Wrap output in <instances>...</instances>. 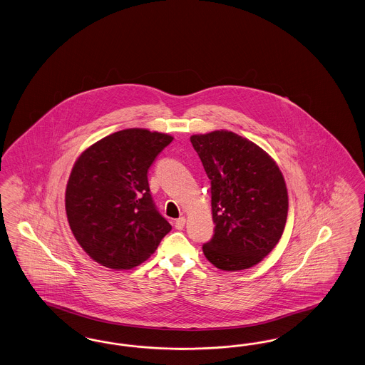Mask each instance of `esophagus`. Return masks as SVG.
Segmentation results:
<instances>
[{
  "label": "esophagus",
  "instance_id": "esophagus-1",
  "mask_svg": "<svg viewBox=\"0 0 365 365\" xmlns=\"http://www.w3.org/2000/svg\"><path fill=\"white\" fill-rule=\"evenodd\" d=\"M185 224H186V219H185V217H179V219L176 220L175 221L176 230L182 231V230L185 228Z\"/></svg>",
  "mask_w": 365,
  "mask_h": 365
}]
</instances>
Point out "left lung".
I'll list each match as a JSON object with an SVG mask.
<instances>
[{"label": "left lung", "mask_w": 365, "mask_h": 365, "mask_svg": "<svg viewBox=\"0 0 365 365\" xmlns=\"http://www.w3.org/2000/svg\"><path fill=\"white\" fill-rule=\"evenodd\" d=\"M210 179L215 235L202 246L220 270L255 266L277 246L288 217V190L274 159L228 130L190 137Z\"/></svg>", "instance_id": "8db88e82"}]
</instances>
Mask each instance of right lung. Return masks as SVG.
I'll list each match as a JSON object with an SVG mask.
<instances>
[{
	"mask_svg": "<svg viewBox=\"0 0 365 365\" xmlns=\"http://www.w3.org/2000/svg\"><path fill=\"white\" fill-rule=\"evenodd\" d=\"M173 140L165 133L125 129L77 158L65 209L77 243L95 262L114 270L133 269L171 231L152 201L148 170Z\"/></svg>",
	"mask_w": 365,
	"mask_h": 365,
	"instance_id": "add662e5",
	"label": "right lung"
}]
</instances>
